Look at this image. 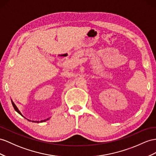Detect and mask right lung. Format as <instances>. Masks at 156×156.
<instances>
[{
  "instance_id": "1",
  "label": "right lung",
  "mask_w": 156,
  "mask_h": 156,
  "mask_svg": "<svg viewBox=\"0 0 156 156\" xmlns=\"http://www.w3.org/2000/svg\"><path fill=\"white\" fill-rule=\"evenodd\" d=\"M12 105H13V107H14V109H15V111H17V112L19 113V114H20L21 115H22V114H21V113L20 112V111H19V110L18 109V108H17V107H16V106L15 105H14V103L12 102ZM48 119H47V120H48ZM47 120H44V121H41V122H44V121H47ZM33 122H34V121H33ZM36 122H39V121H36Z\"/></svg>"
}]
</instances>
